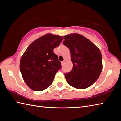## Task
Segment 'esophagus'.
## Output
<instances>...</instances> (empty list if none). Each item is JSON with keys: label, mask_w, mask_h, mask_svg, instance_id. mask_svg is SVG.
<instances>
[{"label": "esophagus", "mask_w": 121, "mask_h": 121, "mask_svg": "<svg viewBox=\"0 0 121 121\" xmlns=\"http://www.w3.org/2000/svg\"><path fill=\"white\" fill-rule=\"evenodd\" d=\"M64 63H65V61H62V62H61V65H63Z\"/></svg>", "instance_id": "esophagus-1"}]
</instances>
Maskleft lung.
Instances as JSON below:
<instances>
[{"instance_id": "8db88e82", "label": "left lung", "mask_w": 121, "mask_h": 121, "mask_svg": "<svg viewBox=\"0 0 121 121\" xmlns=\"http://www.w3.org/2000/svg\"><path fill=\"white\" fill-rule=\"evenodd\" d=\"M63 44L70 50L73 68L65 74L67 83L77 89H85L98 78L102 69L99 49L83 36L71 34L63 36Z\"/></svg>"}]
</instances>
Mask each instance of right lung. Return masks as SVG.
<instances>
[{
    "instance_id": "obj_1",
    "label": "right lung",
    "mask_w": 121,
    "mask_h": 121,
    "mask_svg": "<svg viewBox=\"0 0 121 121\" xmlns=\"http://www.w3.org/2000/svg\"><path fill=\"white\" fill-rule=\"evenodd\" d=\"M63 39L62 36L47 34L34 41L25 50L20 62L24 82L30 89L40 91L52 83L61 69L58 56L53 52Z\"/></svg>"
}]
</instances>
